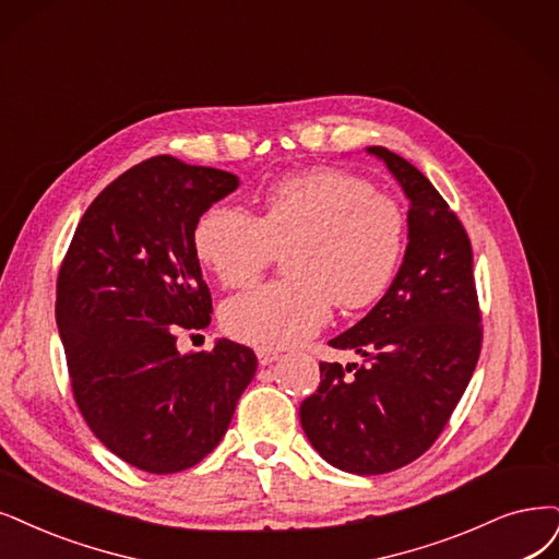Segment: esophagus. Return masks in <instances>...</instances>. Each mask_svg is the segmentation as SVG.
Segmentation results:
<instances>
[{
	"instance_id": "1",
	"label": "esophagus",
	"mask_w": 559,
	"mask_h": 559,
	"mask_svg": "<svg viewBox=\"0 0 559 559\" xmlns=\"http://www.w3.org/2000/svg\"><path fill=\"white\" fill-rule=\"evenodd\" d=\"M278 353H274V349H258V361L260 366H272L274 361H278Z\"/></svg>"
}]
</instances>
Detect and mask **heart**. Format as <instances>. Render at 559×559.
<instances>
[{"mask_svg": "<svg viewBox=\"0 0 559 559\" xmlns=\"http://www.w3.org/2000/svg\"><path fill=\"white\" fill-rule=\"evenodd\" d=\"M198 260L225 287L253 283L276 253L290 283H272L230 299L223 326L260 349H283L318 334L341 308L373 304L394 278L405 248L401 206L366 179L316 168L274 181L260 216L212 204L193 230Z\"/></svg>", "mask_w": 559, "mask_h": 559, "instance_id": "b5f03b06", "label": "heart"}]
</instances>
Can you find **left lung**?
<instances>
[{
	"mask_svg": "<svg viewBox=\"0 0 559 559\" xmlns=\"http://www.w3.org/2000/svg\"><path fill=\"white\" fill-rule=\"evenodd\" d=\"M380 158L409 200L407 246L384 297L329 341L364 364H320V386L299 407L308 442L349 474L394 472L438 440L481 353V316L465 227L412 163Z\"/></svg>",
	"mask_w": 559,
	"mask_h": 559,
	"instance_id": "1",
	"label": "left lung"
}]
</instances>
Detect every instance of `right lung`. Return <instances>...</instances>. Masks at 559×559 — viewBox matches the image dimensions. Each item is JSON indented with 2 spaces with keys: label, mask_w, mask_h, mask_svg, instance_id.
<instances>
[{
  "label": "right lung",
  "mask_w": 559,
  "mask_h": 559,
  "mask_svg": "<svg viewBox=\"0 0 559 559\" xmlns=\"http://www.w3.org/2000/svg\"><path fill=\"white\" fill-rule=\"evenodd\" d=\"M239 177L154 156L117 177L80 218L57 281L55 316L75 403L129 465L173 474L212 453L258 359L218 338L181 355V329L210 324L193 246L198 218Z\"/></svg>",
  "instance_id": "add662e5"
}]
</instances>
